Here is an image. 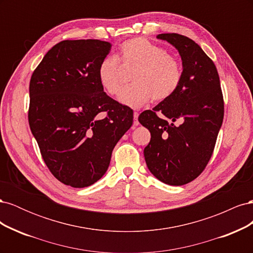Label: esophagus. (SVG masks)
<instances>
[{"mask_svg": "<svg viewBox=\"0 0 253 253\" xmlns=\"http://www.w3.org/2000/svg\"><path fill=\"white\" fill-rule=\"evenodd\" d=\"M138 116H139V114H138V112H134V126H137L139 125V121H138Z\"/></svg>", "mask_w": 253, "mask_h": 253, "instance_id": "34e87169", "label": "esophagus"}]
</instances>
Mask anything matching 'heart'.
<instances>
[{
  "label": "heart",
  "instance_id": "obj_1",
  "mask_svg": "<svg viewBox=\"0 0 253 253\" xmlns=\"http://www.w3.org/2000/svg\"><path fill=\"white\" fill-rule=\"evenodd\" d=\"M120 61L126 67H136L132 85L122 89L119 101L140 108L151 99L165 101L178 89L182 71L179 61L167 49L144 38H133L120 45ZM98 81L105 93L116 96L122 85L121 66L116 57L108 56L98 66Z\"/></svg>",
  "mask_w": 253,
  "mask_h": 253
}]
</instances>
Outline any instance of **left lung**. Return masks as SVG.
<instances>
[{"instance_id":"left-lung-1","label":"left lung","mask_w":253,"mask_h":253,"mask_svg":"<svg viewBox=\"0 0 253 253\" xmlns=\"http://www.w3.org/2000/svg\"><path fill=\"white\" fill-rule=\"evenodd\" d=\"M157 39L178 50L182 79L172 97L139 115L151 133L143 154L157 179L182 186L194 180L212 156L224 119L223 93L216 67L200 45L178 34H160Z\"/></svg>"}]
</instances>
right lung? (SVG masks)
Masks as SVG:
<instances>
[{"label": "right lung", "instance_id": "right-lung-1", "mask_svg": "<svg viewBox=\"0 0 253 253\" xmlns=\"http://www.w3.org/2000/svg\"><path fill=\"white\" fill-rule=\"evenodd\" d=\"M111 47L93 39L61 41L30 78V129L51 174L73 188L102 177L115 145L133 125V110L106 95L98 81Z\"/></svg>", "mask_w": 253, "mask_h": 253}]
</instances>
